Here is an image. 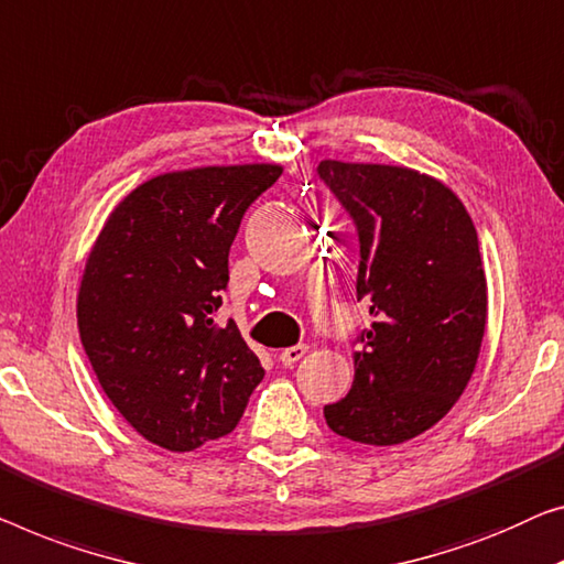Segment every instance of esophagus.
I'll return each instance as SVG.
<instances>
[{
  "instance_id": "34e87169",
  "label": "esophagus",
  "mask_w": 564,
  "mask_h": 564,
  "mask_svg": "<svg viewBox=\"0 0 564 564\" xmlns=\"http://www.w3.org/2000/svg\"><path fill=\"white\" fill-rule=\"evenodd\" d=\"M306 349H308L306 344H296V347H289V349H283L281 355H279V359H281V362H283L285 367H291V365H296L299 359L306 355Z\"/></svg>"
}]
</instances>
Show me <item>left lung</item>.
Segmentation results:
<instances>
[{"mask_svg":"<svg viewBox=\"0 0 564 564\" xmlns=\"http://www.w3.org/2000/svg\"><path fill=\"white\" fill-rule=\"evenodd\" d=\"M318 176L357 225V301L375 318L326 425L405 443L448 415L478 362L489 299L474 220L456 192L408 166L324 159Z\"/></svg>","mask_w":564,"mask_h":564,"instance_id":"8db88e82","label":"left lung"}]
</instances>
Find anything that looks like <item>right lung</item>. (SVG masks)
<instances>
[{
  "label": "right lung",
  "instance_id": "1",
  "mask_svg": "<svg viewBox=\"0 0 564 564\" xmlns=\"http://www.w3.org/2000/svg\"><path fill=\"white\" fill-rule=\"evenodd\" d=\"M281 164L151 176L104 223L78 289V332L100 388L133 431L195 451L235 431L263 367L235 322L217 326L246 209Z\"/></svg>",
  "mask_w": 564,
  "mask_h": 564
}]
</instances>
